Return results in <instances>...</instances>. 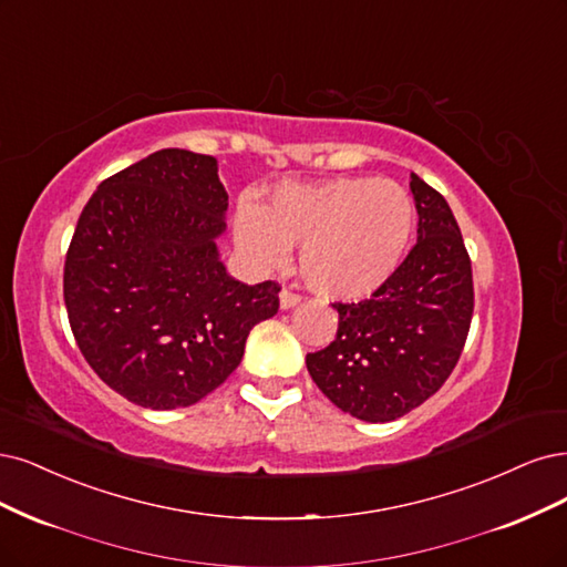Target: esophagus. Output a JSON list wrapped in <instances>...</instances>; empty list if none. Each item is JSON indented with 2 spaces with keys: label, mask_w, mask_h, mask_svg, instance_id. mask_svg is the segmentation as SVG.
Masks as SVG:
<instances>
[{
  "label": "esophagus",
  "mask_w": 567,
  "mask_h": 567,
  "mask_svg": "<svg viewBox=\"0 0 567 567\" xmlns=\"http://www.w3.org/2000/svg\"><path fill=\"white\" fill-rule=\"evenodd\" d=\"M298 302H300L298 292H292V290H288V288H284V290L279 292V305H281V309H292Z\"/></svg>",
  "instance_id": "1"
}]
</instances>
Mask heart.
Wrapping results in <instances>:
<instances>
[{"label":"heart","instance_id":"1","mask_svg":"<svg viewBox=\"0 0 567 567\" xmlns=\"http://www.w3.org/2000/svg\"><path fill=\"white\" fill-rule=\"evenodd\" d=\"M415 231L410 194L380 178H336L319 185L286 183L262 208L241 202L234 244L256 269H279L300 248L305 284L328 300L373 296L405 258Z\"/></svg>","mask_w":567,"mask_h":567}]
</instances>
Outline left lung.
<instances>
[{
    "label": "left lung",
    "instance_id": "1",
    "mask_svg": "<svg viewBox=\"0 0 567 567\" xmlns=\"http://www.w3.org/2000/svg\"><path fill=\"white\" fill-rule=\"evenodd\" d=\"M410 192L417 244L370 300L336 302V340L307 354L321 392L363 422H392L434 396L472 326V260L453 210L415 173Z\"/></svg>",
    "mask_w": 567,
    "mask_h": 567
}]
</instances>
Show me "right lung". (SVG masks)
Returning a JSON list of instances; mask_svg holds the SVG:
<instances>
[{
    "label": "right lung",
    "instance_id": "right-lung-1",
    "mask_svg": "<svg viewBox=\"0 0 567 567\" xmlns=\"http://www.w3.org/2000/svg\"><path fill=\"white\" fill-rule=\"evenodd\" d=\"M225 210L218 162L178 147L114 173L82 210L63 275L70 328L95 375L135 405L202 401L279 311V284H241L220 262Z\"/></svg>",
    "mask_w": 567,
    "mask_h": 567
}]
</instances>
